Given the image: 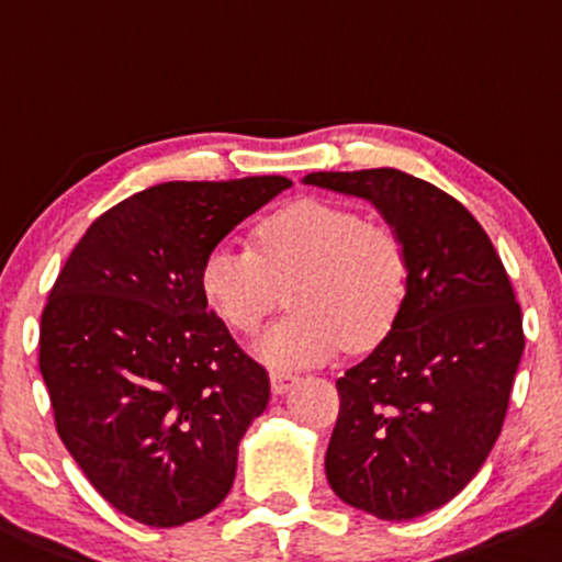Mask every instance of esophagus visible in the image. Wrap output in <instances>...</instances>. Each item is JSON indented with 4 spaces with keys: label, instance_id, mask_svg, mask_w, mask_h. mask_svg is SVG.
Instances as JSON below:
<instances>
[{
    "label": "esophagus",
    "instance_id": "34e87169",
    "mask_svg": "<svg viewBox=\"0 0 562 562\" xmlns=\"http://www.w3.org/2000/svg\"><path fill=\"white\" fill-rule=\"evenodd\" d=\"M294 384H297V376L281 374V371H273V374H270V387H273L276 395H286Z\"/></svg>",
    "mask_w": 562,
    "mask_h": 562
}]
</instances>
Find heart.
Returning a JSON list of instances; mask_svg holds the SVG:
<instances>
[{
  "mask_svg": "<svg viewBox=\"0 0 562 562\" xmlns=\"http://www.w3.org/2000/svg\"><path fill=\"white\" fill-rule=\"evenodd\" d=\"M255 251L220 244L201 262V292L236 331H255L289 289L292 315L255 342L270 369L318 366L371 350L398 321L408 251L398 231L329 199H297L257 223Z\"/></svg>",
  "mask_w": 562,
  "mask_h": 562,
  "instance_id": "b5f03b06",
  "label": "heart"
}]
</instances>
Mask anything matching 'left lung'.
<instances>
[{
    "mask_svg": "<svg viewBox=\"0 0 562 562\" xmlns=\"http://www.w3.org/2000/svg\"><path fill=\"white\" fill-rule=\"evenodd\" d=\"M302 182L369 201L406 244L398 321L337 380L326 477L374 518H419L451 502L499 438L526 348L520 305L491 238L440 188L387 167Z\"/></svg>",
    "mask_w": 562,
    "mask_h": 562,
    "instance_id": "8db88e82",
    "label": "left lung"
}]
</instances>
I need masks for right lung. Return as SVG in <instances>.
<instances>
[{
	"label": "right lung",
	"instance_id": "1",
	"mask_svg": "<svg viewBox=\"0 0 562 562\" xmlns=\"http://www.w3.org/2000/svg\"><path fill=\"white\" fill-rule=\"evenodd\" d=\"M286 188L279 175L145 188L94 220L49 292L40 371L55 427L132 520L175 528L228 496L270 380L206 313L201 262Z\"/></svg>",
	"mask_w": 562,
	"mask_h": 562
}]
</instances>
